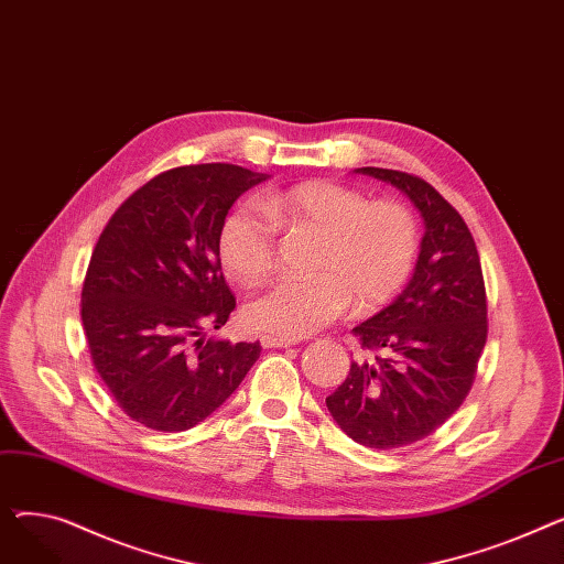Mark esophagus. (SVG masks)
I'll list each match as a JSON object with an SVG mask.
<instances>
[{
	"instance_id": "1",
	"label": "esophagus",
	"mask_w": 564,
	"mask_h": 564,
	"mask_svg": "<svg viewBox=\"0 0 564 564\" xmlns=\"http://www.w3.org/2000/svg\"><path fill=\"white\" fill-rule=\"evenodd\" d=\"M262 347L264 349H272V347H290V345H297V340L294 338H283V336H272V334H264L260 338Z\"/></svg>"
}]
</instances>
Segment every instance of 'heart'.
I'll return each mask as SVG.
<instances>
[{
    "label": "heart",
    "mask_w": 564,
    "mask_h": 564,
    "mask_svg": "<svg viewBox=\"0 0 564 564\" xmlns=\"http://www.w3.org/2000/svg\"><path fill=\"white\" fill-rule=\"evenodd\" d=\"M264 215L237 205L217 235L221 262L235 279L258 285L276 262V230H313L308 279H281L249 302L251 327L283 338L311 336L334 322L347 304L370 313L398 297L416 267L421 226L398 200H372L354 187L308 181L267 194Z\"/></svg>",
    "instance_id": "b5f03b06"
}]
</instances>
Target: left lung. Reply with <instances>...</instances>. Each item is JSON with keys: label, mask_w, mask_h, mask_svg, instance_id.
Masks as SVG:
<instances>
[{"label": "left lung", "mask_w": 564, "mask_h": 564, "mask_svg": "<svg viewBox=\"0 0 564 564\" xmlns=\"http://www.w3.org/2000/svg\"><path fill=\"white\" fill-rule=\"evenodd\" d=\"M359 171L402 189L427 228L406 290L351 329L361 357L327 398L349 438L391 451L436 432L470 393L489 334L487 290L466 221L430 183L393 169Z\"/></svg>", "instance_id": "left-lung-1"}]
</instances>
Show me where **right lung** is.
Masks as SVG:
<instances>
[{
	"instance_id": "add662e5",
	"label": "right lung",
	"mask_w": 564,
	"mask_h": 564,
	"mask_svg": "<svg viewBox=\"0 0 564 564\" xmlns=\"http://www.w3.org/2000/svg\"><path fill=\"white\" fill-rule=\"evenodd\" d=\"M267 173L235 164L162 171L102 228L82 285V324L107 391L134 423L185 432L240 387L260 343L205 340L235 308L217 235Z\"/></svg>"
}]
</instances>
